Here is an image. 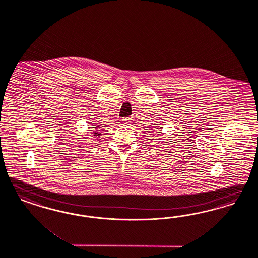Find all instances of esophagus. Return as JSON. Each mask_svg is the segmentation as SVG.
<instances>
[{"instance_id": "34e87169", "label": "esophagus", "mask_w": 258, "mask_h": 258, "mask_svg": "<svg viewBox=\"0 0 258 258\" xmlns=\"http://www.w3.org/2000/svg\"><path fill=\"white\" fill-rule=\"evenodd\" d=\"M132 123V119L131 118H124V120H123V124H125V125H128V124H131Z\"/></svg>"}]
</instances>
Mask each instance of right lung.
<instances>
[{
	"instance_id": "add662e5",
	"label": "right lung",
	"mask_w": 258,
	"mask_h": 258,
	"mask_svg": "<svg viewBox=\"0 0 258 258\" xmlns=\"http://www.w3.org/2000/svg\"><path fill=\"white\" fill-rule=\"evenodd\" d=\"M101 126H102V125H99V124H97L96 126L92 127V128H93V131L91 132V134H93V136H94V137H98V138L100 137V135H101V133H100V132H101V131H100Z\"/></svg>"
}]
</instances>
